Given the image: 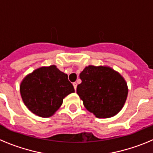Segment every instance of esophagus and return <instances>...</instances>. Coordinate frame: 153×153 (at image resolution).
Masks as SVG:
<instances>
[{
	"label": "esophagus",
	"instance_id": "esophagus-1",
	"mask_svg": "<svg viewBox=\"0 0 153 153\" xmlns=\"http://www.w3.org/2000/svg\"><path fill=\"white\" fill-rule=\"evenodd\" d=\"M73 85H74V90H76V86H77V83H76V82H74V83H73Z\"/></svg>",
	"mask_w": 153,
	"mask_h": 153
}]
</instances>
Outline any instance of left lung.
I'll return each instance as SVG.
<instances>
[{"label":"left lung","instance_id":"obj_1","mask_svg":"<svg viewBox=\"0 0 153 153\" xmlns=\"http://www.w3.org/2000/svg\"><path fill=\"white\" fill-rule=\"evenodd\" d=\"M76 93L86 109L97 118H109L121 110L128 88L119 73L107 67H86L79 74Z\"/></svg>","mask_w":153,"mask_h":153}]
</instances>
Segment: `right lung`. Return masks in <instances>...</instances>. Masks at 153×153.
Returning a JSON list of instances; mask_svg holds the SVG:
<instances>
[{
  "mask_svg": "<svg viewBox=\"0 0 153 153\" xmlns=\"http://www.w3.org/2000/svg\"><path fill=\"white\" fill-rule=\"evenodd\" d=\"M20 90L27 107L41 117L52 116L62 105L63 98L74 92L67 74L54 65L40 67L27 76Z\"/></svg>",
  "mask_w": 153,
  "mask_h": 153,
  "instance_id": "add662e5",
  "label": "right lung"
}]
</instances>
